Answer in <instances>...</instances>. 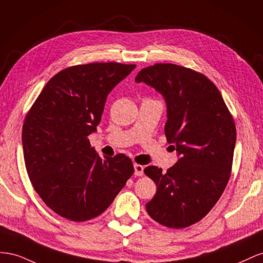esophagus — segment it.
Here are the masks:
<instances>
[{
  "label": "esophagus",
  "instance_id": "1",
  "mask_svg": "<svg viewBox=\"0 0 263 263\" xmlns=\"http://www.w3.org/2000/svg\"><path fill=\"white\" fill-rule=\"evenodd\" d=\"M143 170L144 167L140 164H134V174L137 176H142L143 175Z\"/></svg>",
  "mask_w": 263,
  "mask_h": 263
}]
</instances>
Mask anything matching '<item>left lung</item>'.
Listing matches in <instances>:
<instances>
[{
	"mask_svg": "<svg viewBox=\"0 0 263 263\" xmlns=\"http://www.w3.org/2000/svg\"><path fill=\"white\" fill-rule=\"evenodd\" d=\"M136 81L163 95L165 136L179 155L166 172L144 168L157 187L146 212L165 227L192 226L211 212L228 184L236 144L234 118L218 88L191 68L155 64L142 69Z\"/></svg>",
	"mask_w": 263,
	"mask_h": 263,
	"instance_id": "1",
	"label": "left lung"
}]
</instances>
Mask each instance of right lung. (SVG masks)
Here are the masks:
<instances>
[{
  "instance_id": "right-lung-1",
  "label": "right lung",
  "mask_w": 263,
  "mask_h": 263,
  "mask_svg": "<svg viewBox=\"0 0 263 263\" xmlns=\"http://www.w3.org/2000/svg\"><path fill=\"white\" fill-rule=\"evenodd\" d=\"M136 65L92 63L50 78L27 112L22 142L36 193L72 221L101 215L134 173L130 157L101 159L88 137L97 130L109 92Z\"/></svg>"
}]
</instances>
